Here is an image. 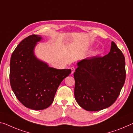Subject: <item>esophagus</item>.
I'll return each instance as SVG.
<instances>
[{
	"label": "esophagus",
	"mask_w": 133,
	"mask_h": 133,
	"mask_svg": "<svg viewBox=\"0 0 133 133\" xmlns=\"http://www.w3.org/2000/svg\"><path fill=\"white\" fill-rule=\"evenodd\" d=\"M71 74H74V72H75V68H74V67H71Z\"/></svg>",
	"instance_id": "1"
}]
</instances>
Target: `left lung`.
Returning a JSON list of instances; mask_svg holds the SVG:
<instances>
[{
    "label": "left lung",
    "mask_w": 133,
    "mask_h": 133,
    "mask_svg": "<svg viewBox=\"0 0 133 133\" xmlns=\"http://www.w3.org/2000/svg\"><path fill=\"white\" fill-rule=\"evenodd\" d=\"M74 73V96L87 111H99L117 99L125 80V58L114 42L108 55L93 56L77 63Z\"/></svg>",
    "instance_id": "obj_1"
}]
</instances>
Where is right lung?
<instances>
[{
	"mask_svg": "<svg viewBox=\"0 0 133 133\" xmlns=\"http://www.w3.org/2000/svg\"><path fill=\"white\" fill-rule=\"evenodd\" d=\"M42 39L32 34L22 40L12 53L10 62V83L14 93L25 107L43 110L50 107L63 79L70 69H58L38 59L34 49Z\"/></svg>",
	"mask_w": 133,
	"mask_h": 133,
	"instance_id": "right-lung-1",
	"label": "right lung"
}]
</instances>
